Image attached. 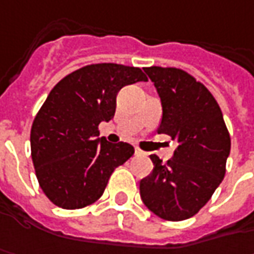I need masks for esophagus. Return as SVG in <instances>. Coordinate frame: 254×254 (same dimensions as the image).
Instances as JSON below:
<instances>
[{
    "mask_svg": "<svg viewBox=\"0 0 254 254\" xmlns=\"http://www.w3.org/2000/svg\"><path fill=\"white\" fill-rule=\"evenodd\" d=\"M135 154H136V156H143V154H146V153H144L143 150H140L139 147H136V149H135Z\"/></svg>",
    "mask_w": 254,
    "mask_h": 254,
    "instance_id": "obj_1",
    "label": "esophagus"
}]
</instances>
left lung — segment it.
<instances>
[{"mask_svg": "<svg viewBox=\"0 0 254 254\" xmlns=\"http://www.w3.org/2000/svg\"><path fill=\"white\" fill-rule=\"evenodd\" d=\"M162 102L157 132L176 140L167 164L150 154L152 173L140 180V198L166 221L197 214L225 177L231 136L212 94L192 75L174 67H146Z\"/></svg>", "mask_w": 254, "mask_h": 254, "instance_id": "obj_1", "label": "left lung"}]
</instances>
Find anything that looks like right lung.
<instances>
[{
	"instance_id": "add662e5",
	"label": "right lung",
	"mask_w": 254,
	"mask_h": 254,
	"mask_svg": "<svg viewBox=\"0 0 254 254\" xmlns=\"http://www.w3.org/2000/svg\"><path fill=\"white\" fill-rule=\"evenodd\" d=\"M137 81H147L139 67L100 63L75 70L50 91L32 124L31 152L40 188L55 205H91L112 171L135 153L132 144L98 137V125L114 118L119 90Z\"/></svg>"
}]
</instances>
